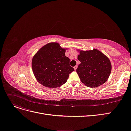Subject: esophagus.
Here are the masks:
<instances>
[{
  "instance_id": "1",
  "label": "esophagus",
  "mask_w": 131,
  "mask_h": 131,
  "mask_svg": "<svg viewBox=\"0 0 131 131\" xmlns=\"http://www.w3.org/2000/svg\"><path fill=\"white\" fill-rule=\"evenodd\" d=\"M74 69L76 70V69L78 68V66H75L74 67Z\"/></svg>"
}]
</instances>
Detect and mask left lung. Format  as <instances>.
<instances>
[{"instance_id": "8db88e82", "label": "left lung", "mask_w": 131, "mask_h": 131, "mask_svg": "<svg viewBox=\"0 0 131 131\" xmlns=\"http://www.w3.org/2000/svg\"><path fill=\"white\" fill-rule=\"evenodd\" d=\"M78 59L81 62L76 70L83 83L96 87L105 83L110 75L112 66L106 56L97 49L80 51Z\"/></svg>"}]
</instances>
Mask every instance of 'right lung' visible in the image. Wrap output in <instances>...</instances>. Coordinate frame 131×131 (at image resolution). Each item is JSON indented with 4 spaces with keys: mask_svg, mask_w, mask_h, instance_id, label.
<instances>
[{
    "mask_svg": "<svg viewBox=\"0 0 131 131\" xmlns=\"http://www.w3.org/2000/svg\"><path fill=\"white\" fill-rule=\"evenodd\" d=\"M66 49L57 43L45 45L35 54L32 68L38 82L49 88H57L65 83L69 74L74 71L70 66Z\"/></svg>",
    "mask_w": 131,
    "mask_h": 131,
    "instance_id": "right-lung-1",
    "label": "right lung"
}]
</instances>
